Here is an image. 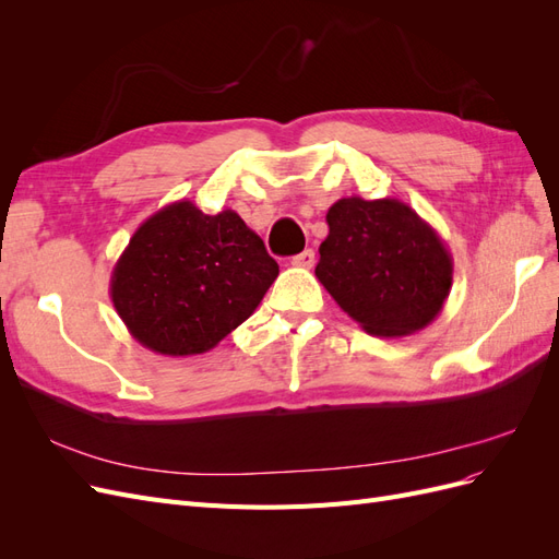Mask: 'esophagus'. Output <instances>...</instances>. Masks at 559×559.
Returning <instances> with one entry per match:
<instances>
[{
  "mask_svg": "<svg viewBox=\"0 0 559 559\" xmlns=\"http://www.w3.org/2000/svg\"><path fill=\"white\" fill-rule=\"evenodd\" d=\"M292 265H296V267H312L314 265V251L312 249L300 251L298 257L292 259Z\"/></svg>",
  "mask_w": 559,
  "mask_h": 559,
  "instance_id": "1",
  "label": "esophagus"
}]
</instances>
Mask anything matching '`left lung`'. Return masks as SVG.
I'll use <instances>...</instances> for the list:
<instances>
[{
	"label": "left lung",
	"mask_w": 559,
	"mask_h": 559,
	"mask_svg": "<svg viewBox=\"0 0 559 559\" xmlns=\"http://www.w3.org/2000/svg\"><path fill=\"white\" fill-rule=\"evenodd\" d=\"M326 224L314 275L366 333L411 335L443 310L452 257L411 205L396 198H341Z\"/></svg>",
	"instance_id": "1"
}]
</instances>
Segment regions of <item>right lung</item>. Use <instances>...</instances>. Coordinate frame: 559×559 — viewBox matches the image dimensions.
<instances>
[{
    "label": "right lung",
    "mask_w": 559,
    "mask_h": 559,
    "mask_svg": "<svg viewBox=\"0 0 559 559\" xmlns=\"http://www.w3.org/2000/svg\"><path fill=\"white\" fill-rule=\"evenodd\" d=\"M277 275V261L238 212L205 214L179 200L134 230L109 296L140 345L191 357L249 319Z\"/></svg>",
    "instance_id": "obj_1"
}]
</instances>
